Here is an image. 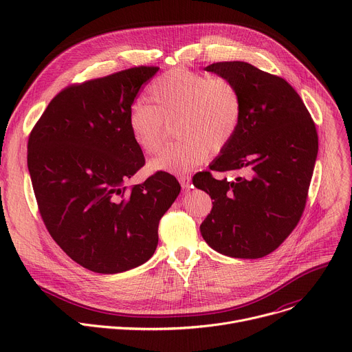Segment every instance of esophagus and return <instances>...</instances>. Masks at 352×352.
I'll return each instance as SVG.
<instances>
[{
  "mask_svg": "<svg viewBox=\"0 0 352 352\" xmlns=\"http://www.w3.org/2000/svg\"><path fill=\"white\" fill-rule=\"evenodd\" d=\"M179 184L182 186V189H189L190 188V175H181L179 177Z\"/></svg>",
  "mask_w": 352,
  "mask_h": 352,
  "instance_id": "1",
  "label": "esophagus"
}]
</instances>
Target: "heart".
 <instances>
[{"instance_id":"1","label":"heart","mask_w":352,"mask_h":352,"mask_svg":"<svg viewBox=\"0 0 352 352\" xmlns=\"http://www.w3.org/2000/svg\"><path fill=\"white\" fill-rule=\"evenodd\" d=\"M152 106L136 103L128 128L142 152L152 155L164 139L163 121H175L174 144L148 163L150 171L182 174L219 153L235 138L242 120V98L236 86L186 68H173L147 87Z\"/></svg>"}]
</instances>
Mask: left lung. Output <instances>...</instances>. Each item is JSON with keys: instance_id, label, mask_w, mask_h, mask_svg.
<instances>
[{"instance_id": "left-lung-1", "label": "left lung", "mask_w": 352, "mask_h": 352, "mask_svg": "<svg viewBox=\"0 0 352 352\" xmlns=\"http://www.w3.org/2000/svg\"><path fill=\"white\" fill-rule=\"evenodd\" d=\"M208 72L241 93L242 120L213 171H239L232 181L197 173L193 185L209 193L210 214L200 234L219 254L258 259L277 249L302 216L318 157V133L302 98L283 78L242 61L216 63Z\"/></svg>"}]
</instances>
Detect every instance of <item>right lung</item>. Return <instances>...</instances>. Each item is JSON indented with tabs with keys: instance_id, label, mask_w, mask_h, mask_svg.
Listing matches in <instances>:
<instances>
[{
	"instance_id": "1",
	"label": "right lung",
	"mask_w": 352,
	"mask_h": 352,
	"mask_svg": "<svg viewBox=\"0 0 352 352\" xmlns=\"http://www.w3.org/2000/svg\"><path fill=\"white\" fill-rule=\"evenodd\" d=\"M157 71L138 67L64 89L29 136L41 219L64 252L94 273H122L152 258L160 219L181 190L163 171L126 185L144 164L128 114Z\"/></svg>"
}]
</instances>
